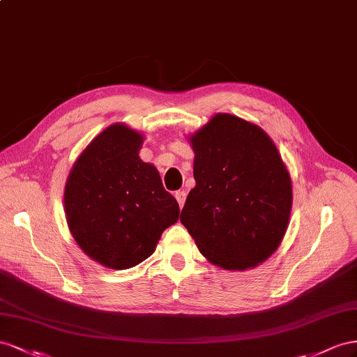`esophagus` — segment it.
Listing matches in <instances>:
<instances>
[{
    "mask_svg": "<svg viewBox=\"0 0 357 357\" xmlns=\"http://www.w3.org/2000/svg\"><path fill=\"white\" fill-rule=\"evenodd\" d=\"M175 197H176L178 203H179V208H182V206H184V203H185V199H187V195H185V191H176V192H175Z\"/></svg>",
    "mask_w": 357,
    "mask_h": 357,
    "instance_id": "1",
    "label": "esophagus"
}]
</instances>
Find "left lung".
I'll list each match as a JSON object with an SVG mask.
<instances>
[{
	"label": "left lung",
	"mask_w": 357,
	"mask_h": 357,
	"mask_svg": "<svg viewBox=\"0 0 357 357\" xmlns=\"http://www.w3.org/2000/svg\"><path fill=\"white\" fill-rule=\"evenodd\" d=\"M190 142L196 187L181 222L212 264L257 266L278 248L291 211V179L277 146L260 127L229 114L213 115Z\"/></svg>",
	"instance_id": "1"
}]
</instances>
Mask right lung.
I'll use <instances>...</instances> for the list:
<instances>
[{"mask_svg": "<svg viewBox=\"0 0 357 357\" xmlns=\"http://www.w3.org/2000/svg\"><path fill=\"white\" fill-rule=\"evenodd\" d=\"M144 137L114 124L91 140L70 170L64 191L68 229L86 256L110 269L148 259L179 217L158 170L142 161Z\"/></svg>", "mask_w": 357, "mask_h": 357, "instance_id": "add662e5", "label": "right lung"}]
</instances>
